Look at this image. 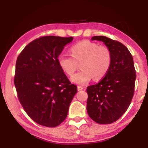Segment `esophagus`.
I'll list each match as a JSON object with an SVG mask.
<instances>
[{
    "mask_svg": "<svg viewBox=\"0 0 148 148\" xmlns=\"http://www.w3.org/2000/svg\"><path fill=\"white\" fill-rule=\"evenodd\" d=\"M83 89H84V87H82V86H77V90H78V91L82 90Z\"/></svg>",
    "mask_w": 148,
    "mask_h": 148,
    "instance_id": "34e87169",
    "label": "esophagus"
}]
</instances>
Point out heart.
<instances>
[{"mask_svg": "<svg viewBox=\"0 0 148 148\" xmlns=\"http://www.w3.org/2000/svg\"><path fill=\"white\" fill-rule=\"evenodd\" d=\"M71 56L61 53L58 56V63L68 75H72L80 63L82 70L74 74L71 81L76 84L85 85L94 77L100 80L106 75L112 62L110 50L105 46L84 40L71 48Z\"/></svg>", "mask_w": 148, "mask_h": 148, "instance_id": "heart-1", "label": "heart"}]
</instances>
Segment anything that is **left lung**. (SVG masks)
Returning <instances> with one entry per match:
<instances>
[{"instance_id": "obj_1", "label": "left lung", "mask_w": 148, "mask_h": 148, "mask_svg": "<svg viewBox=\"0 0 148 148\" xmlns=\"http://www.w3.org/2000/svg\"><path fill=\"white\" fill-rule=\"evenodd\" d=\"M92 40L102 41L110 50L112 62L98 84L87 88L89 116L99 124H110L126 112L134 94L136 73L132 55L126 46L105 36Z\"/></svg>"}]
</instances>
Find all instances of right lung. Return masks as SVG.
<instances>
[{
  "instance_id": "add662e5",
  "label": "right lung",
  "mask_w": 148,
  "mask_h": 148,
  "mask_svg": "<svg viewBox=\"0 0 148 148\" xmlns=\"http://www.w3.org/2000/svg\"><path fill=\"white\" fill-rule=\"evenodd\" d=\"M73 37L48 36L25 46L16 62L14 79L18 98L32 120L55 127L67 116L77 92L58 63V56Z\"/></svg>"
}]
</instances>
